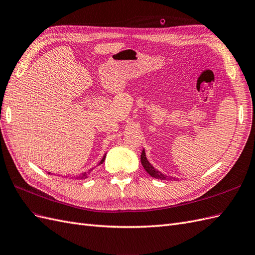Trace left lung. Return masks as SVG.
I'll return each instance as SVG.
<instances>
[{"label":"left lung","mask_w":255,"mask_h":255,"mask_svg":"<svg viewBox=\"0 0 255 255\" xmlns=\"http://www.w3.org/2000/svg\"><path fill=\"white\" fill-rule=\"evenodd\" d=\"M141 163L143 165V168L145 169V171H146L150 176L155 177V178H158V179H161V180H166V179H175V177H171V176H166L164 175V174H162L161 172L157 171L154 166H152L149 161L146 158V155H145V150L143 149L142 150V154H141Z\"/></svg>","instance_id":"8db88e82"}]
</instances>
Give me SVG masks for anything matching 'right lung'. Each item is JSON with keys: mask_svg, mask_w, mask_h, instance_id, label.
<instances>
[{"mask_svg": "<svg viewBox=\"0 0 255 255\" xmlns=\"http://www.w3.org/2000/svg\"><path fill=\"white\" fill-rule=\"evenodd\" d=\"M105 159H106V155H105V156L103 157V159H101V160H100V162H99L98 164H101V163H103V162L105 161ZM92 170H93V169H91V170H90L89 172H85V173H82V174H81V175H79V177H78V178H81V179L87 178V174H89V173H90V172H91ZM48 174H50V172H48Z\"/></svg>", "mask_w": 255, "mask_h": 255, "instance_id": "1", "label": "right lung"}]
</instances>
